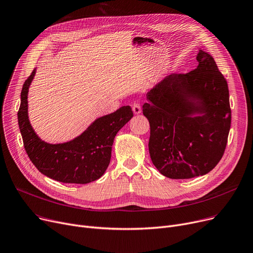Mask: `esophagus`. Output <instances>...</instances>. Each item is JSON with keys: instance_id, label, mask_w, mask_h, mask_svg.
I'll use <instances>...</instances> for the list:
<instances>
[{"instance_id": "34e87169", "label": "esophagus", "mask_w": 253, "mask_h": 253, "mask_svg": "<svg viewBox=\"0 0 253 253\" xmlns=\"http://www.w3.org/2000/svg\"><path fill=\"white\" fill-rule=\"evenodd\" d=\"M132 110H133V113L135 115H138L141 113V107L139 105V103L135 102L133 105H132Z\"/></svg>"}]
</instances>
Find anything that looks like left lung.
<instances>
[{"label":"left lung","mask_w":253,"mask_h":253,"mask_svg":"<svg viewBox=\"0 0 253 253\" xmlns=\"http://www.w3.org/2000/svg\"><path fill=\"white\" fill-rule=\"evenodd\" d=\"M196 60V69L171 74L158 83L142 106L150 126V159L171 179L208 174L221 161L228 142L227 80L210 54L200 49Z\"/></svg>","instance_id":"left-lung-1"}]
</instances>
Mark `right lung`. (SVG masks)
<instances>
[{
    "label": "right lung",
    "instance_id": "1",
    "mask_svg": "<svg viewBox=\"0 0 253 253\" xmlns=\"http://www.w3.org/2000/svg\"><path fill=\"white\" fill-rule=\"evenodd\" d=\"M36 69L21 90L18 124L24 148L32 164L46 177L63 183L87 184L99 179L110 164L116 134L133 117L130 106L96 119L81 135L59 144L42 141L32 129L27 113V94Z\"/></svg>",
    "mask_w": 253,
    "mask_h": 253
}]
</instances>
